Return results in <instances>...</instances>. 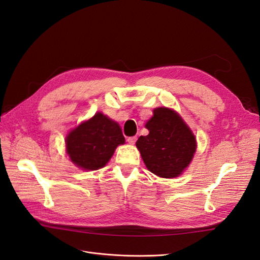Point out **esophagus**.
<instances>
[{
	"label": "esophagus",
	"instance_id": "obj_1",
	"mask_svg": "<svg viewBox=\"0 0 260 260\" xmlns=\"http://www.w3.org/2000/svg\"><path fill=\"white\" fill-rule=\"evenodd\" d=\"M127 141H128L129 144H135L136 141H137V137H129L127 139Z\"/></svg>",
	"mask_w": 260,
	"mask_h": 260
}]
</instances>
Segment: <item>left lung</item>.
<instances>
[{
    "label": "left lung",
    "instance_id": "obj_1",
    "mask_svg": "<svg viewBox=\"0 0 260 260\" xmlns=\"http://www.w3.org/2000/svg\"><path fill=\"white\" fill-rule=\"evenodd\" d=\"M149 131L141 136L137 147L146 168L161 178H176L190 165L196 139L181 116L167 107H157L145 123Z\"/></svg>",
    "mask_w": 260,
    "mask_h": 260
}]
</instances>
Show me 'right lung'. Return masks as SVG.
<instances>
[{"label": "right lung", "instance_id": "right-lung-1", "mask_svg": "<svg viewBox=\"0 0 260 260\" xmlns=\"http://www.w3.org/2000/svg\"><path fill=\"white\" fill-rule=\"evenodd\" d=\"M65 142L69 158L77 167L98 170L112 158L118 145L124 144V137L116 121L96 113L70 131Z\"/></svg>", "mask_w": 260, "mask_h": 260}]
</instances>
